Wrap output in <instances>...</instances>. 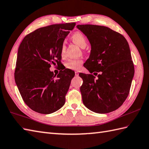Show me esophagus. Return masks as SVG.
I'll return each instance as SVG.
<instances>
[{"label":"esophagus","instance_id":"34e87169","mask_svg":"<svg viewBox=\"0 0 149 149\" xmlns=\"http://www.w3.org/2000/svg\"><path fill=\"white\" fill-rule=\"evenodd\" d=\"M75 76H79V72H77V71H75Z\"/></svg>","mask_w":149,"mask_h":149}]
</instances>
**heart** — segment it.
I'll use <instances>...</instances> for the list:
<instances>
[{
	"instance_id": "1",
	"label": "heart",
	"mask_w": 149,
	"mask_h": 149,
	"mask_svg": "<svg viewBox=\"0 0 149 149\" xmlns=\"http://www.w3.org/2000/svg\"><path fill=\"white\" fill-rule=\"evenodd\" d=\"M72 40L73 42L81 48L86 47L87 45V40L84 34L80 32H77L73 34L72 36ZM65 49V46L62 44L61 48V54L63 55L64 54ZM83 63V60L81 59H77V60H70L67 61L65 63V67L69 70H78L81 67V65Z\"/></svg>"
}]
</instances>
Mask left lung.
Listing matches in <instances>:
<instances>
[{
  "instance_id": "left-lung-1",
  "label": "left lung",
  "mask_w": 149,
  "mask_h": 149,
  "mask_svg": "<svg viewBox=\"0 0 149 149\" xmlns=\"http://www.w3.org/2000/svg\"><path fill=\"white\" fill-rule=\"evenodd\" d=\"M91 44L89 57L84 65L91 74L81 73L82 102L91 111L107 113L117 110L129 95L134 70L129 44L121 34L110 28L77 25Z\"/></svg>"
}]
</instances>
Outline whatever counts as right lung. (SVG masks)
<instances>
[{
  "instance_id": "add662e5",
  "label": "right lung",
  "mask_w": 149,
  "mask_h": 149,
  "mask_svg": "<svg viewBox=\"0 0 149 149\" xmlns=\"http://www.w3.org/2000/svg\"><path fill=\"white\" fill-rule=\"evenodd\" d=\"M75 25L68 23L40 28L19 45L15 82L23 101L33 111L49 114L65 104L75 73L66 68L56 76L49 68L51 63H60L61 46Z\"/></svg>"
}]
</instances>
